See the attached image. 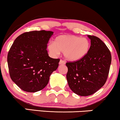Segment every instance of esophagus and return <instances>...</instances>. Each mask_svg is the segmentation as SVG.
Wrapping results in <instances>:
<instances>
[{"mask_svg":"<svg viewBox=\"0 0 120 120\" xmlns=\"http://www.w3.org/2000/svg\"><path fill=\"white\" fill-rule=\"evenodd\" d=\"M59 64H65V62L62 60H60V62H59Z\"/></svg>","mask_w":120,"mask_h":120,"instance_id":"esophagus-1","label":"esophagus"}]
</instances>
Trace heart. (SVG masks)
<instances>
[{"instance_id":"obj_1","label":"heart","mask_w":120,"mask_h":120,"mask_svg":"<svg viewBox=\"0 0 120 120\" xmlns=\"http://www.w3.org/2000/svg\"><path fill=\"white\" fill-rule=\"evenodd\" d=\"M91 43L87 38L71 34L60 35L48 44V49L53 56L63 52L66 60L76 62L83 58L90 51Z\"/></svg>"}]
</instances>
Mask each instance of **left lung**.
<instances>
[{
  "label": "left lung",
  "instance_id": "obj_1",
  "mask_svg": "<svg viewBox=\"0 0 120 120\" xmlns=\"http://www.w3.org/2000/svg\"><path fill=\"white\" fill-rule=\"evenodd\" d=\"M91 47L82 60L67 62V79L74 93L90 96L100 90L107 81L111 63V54L105 44L94 35H88Z\"/></svg>",
  "mask_w": 120,
  "mask_h": 120
}]
</instances>
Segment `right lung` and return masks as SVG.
I'll use <instances>...</instances> for the list:
<instances>
[{
    "instance_id": "add662e5",
    "label": "right lung",
    "mask_w": 120,
    "mask_h": 120,
    "mask_svg": "<svg viewBox=\"0 0 120 120\" xmlns=\"http://www.w3.org/2000/svg\"><path fill=\"white\" fill-rule=\"evenodd\" d=\"M53 32H25L14 41L8 53L10 77L23 91L35 92L48 84L52 73L57 69L60 59L52 58L47 51Z\"/></svg>"
}]
</instances>
